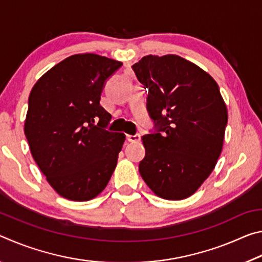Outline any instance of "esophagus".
Listing matches in <instances>:
<instances>
[{"mask_svg": "<svg viewBox=\"0 0 262 262\" xmlns=\"http://www.w3.org/2000/svg\"><path fill=\"white\" fill-rule=\"evenodd\" d=\"M127 140L132 142V143H135V142L141 141V135L135 134V135H127Z\"/></svg>", "mask_w": 262, "mask_h": 262, "instance_id": "1", "label": "esophagus"}]
</instances>
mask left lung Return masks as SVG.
I'll return each instance as SVG.
<instances>
[{"label": "left lung", "instance_id": "obj_1", "mask_svg": "<svg viewBox=\"0 0 262 262\" xmlns=\"http://www.w3.org/2000/svg\"><path fill=\"white\" fill-rule=\"evenodd\" d=\"M148 90L154 130L142 137V179L158 196L183 200L202 185L219 159L228 111L209 74L178 55H147L132 66Z\"/></svg>", "mask_w": 262, "mask_h": 262}]
</instances>
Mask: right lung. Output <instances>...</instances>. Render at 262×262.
Listing matches in <instances>:
<instances>
[{"instance_id": "obj_1", "label": "right lung", "mask_w": 262, "mask_h": 262, "mask_svg": "<svg viewBox=\"0 0 262 262\" xmlns=\"http://www.w3.org/2000/svg\"><path fill=\"white\" fill-rule=\"evenodd\" d=\"M122 63L76 54L38 79L24 126L31 154L61 196L88 201L108 184L125 134L108 132L111 114L100 105L105 83Z\"/></svg>"}]
</instances>
